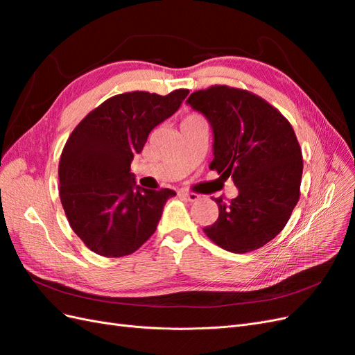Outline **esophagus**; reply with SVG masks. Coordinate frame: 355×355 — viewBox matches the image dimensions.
<instances>
[{"label": "esophagus", "instance_id": "esophagus-1", "mask_svg": "<svg viewBox=\"0 0 355 355\" xmlns=\"http://www.w3.org/2000/svg\"><path fill=\"white\" fill-rule=\"evenodd\" d=\"M180 196L185 197L188 201H197L200 198V196L197 194V192H188V191H182Z\"/></svg>", "mask_w": 355, "mask_h": 355}]
</instances>
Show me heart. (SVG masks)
Returning a JSON list of instances; mask_svg holds the SVG:
<instances>
[{
    "instance_id": "obj_1",
    "label": "heart",
    "mask_w": 355,
    "mask_h": 355,
    "mask_svg": "<svg viewBox=\"0 0 355 355\" xmlns=\"http://www.w3.org/2000/svg\"><path fill=\"white\" fill-rule=\"evenodd\" d=\"M196 118H201L198 114H189L187 118H185V120H196ZM184 120V121H185Z\"/></svg>"
}]
</instances>
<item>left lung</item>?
Listing matches in <instances>:
<instances>
[{
  "label": "left lung",
  "instance_id": "1",
  "mask_svg": "<svg viewBox=\"0 0 355 355\" xmlns=\"http://www.w3.org/2000/svg\"><path fill=\"white\" fill-rule=\"evenodd\" d=\"M187 102L211 124L209 167L239 188L231 201L214 198L219 218L204 234L232 253L257 250L283 231L300 197L304 161L293 127L261 96L225 84Z\"/></svg>",
  "mask_w": 355,
  "mask_h": 355
}]
</instances>
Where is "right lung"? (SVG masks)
I'll return each mask as SVG.
<instances>
[{
    "mask_svg": "<svg viewBox=\"0 0 355 355\" xmlns=\"http://www.w3.org/2000/svg\"><path fill=\"white\" fill-rule=\"evenodd\" d=\"M188 93L112 96L68 137L59 161V196L72 231L92 252L132 254L155 232L166 201L176 192L137 187L130 163L153 128L173 115Z\"/></svg>",
    "mask_w": 355,
    "mask_h": 355,
    "instance_id": "1",
    "label": "right lung"
}]
</instances>
